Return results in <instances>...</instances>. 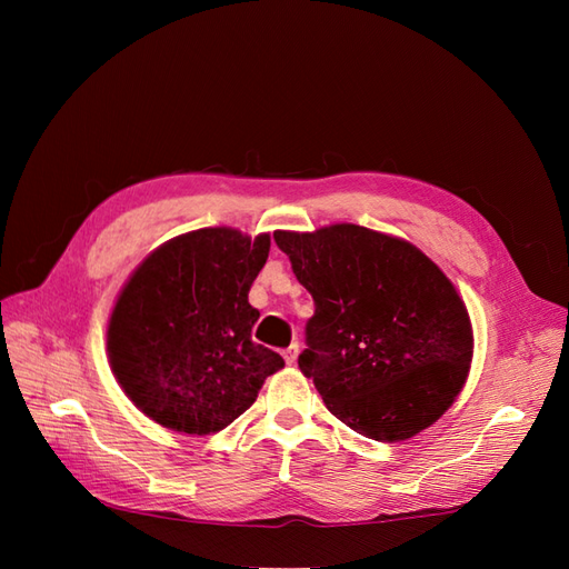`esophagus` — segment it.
Instances as JSON below:
<instances>
[{"label": "esophagus", "mask_w": 569, "mask_h": 569, "mask_svg": "<svg viewBox=\"0 0 569 569\" xmlns=\"http://www.w3.org/2000/svg\"><path fill=\"white\" fill-rule=\"evenodd\" d=\"M299 341H295V343H291V347L289 349H284V360H287V366H295L297 363V358H299Z\"/></svg>", "instance_id": "34e87169"}]
</instances>
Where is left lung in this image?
Returning <instances> with one entry per match:
<instances>
[{
	"label": "left lung",
	"mask_w": 569,
	"mask_h": 569,
	"mask_svg": "<svg viewBox=\"0 0 569 569\" xmlns=\"http://www.w3.org/2000/svg\"><path fill=\"white\" fill-rule=\"evenodd\" d=\"M311 291L299 368L353 432L403 441L451 408L472 325L453 282L406 239L351 222L272 234Z\"/></svg>",
	"instance_id": "1"
}]
</instances>
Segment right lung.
Segmentation results:
<instances>
[{
  "label": "right lung",
  "mask_w": 569,
  "mask_h": 569,
  "mask_svg": "<svg viewBox=\"0 0 569 569\" xmlns=\"http://www.w3.org/2000/svg\"><path fill=\"white\" fill-rule=\"evenodd\" d=\"M268 251L270 234L201 228L134 268L111 311L107 351L147 418L184 435L220 432L284 368L280 353L251 339L261 313L249 289Z\"/></svg>",
  "instance_id": "add662e5"
}]
</instances>
